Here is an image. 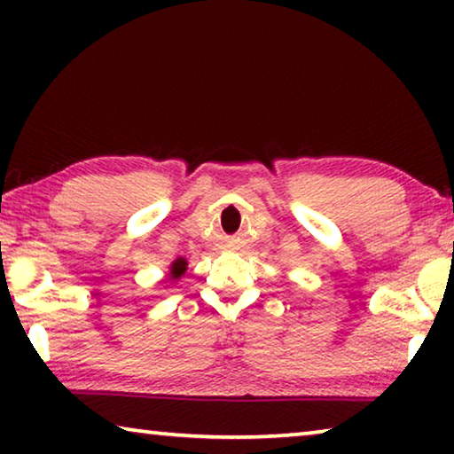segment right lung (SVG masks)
I'll return each instance as SVG.
<instances>
[{
    "instance_id": "obj_1",
    "label": "right lung",
    "mask_w": 454,
    "mask_h": 454,
    "mask_svg": "<svg viewBox=\"0 0 454 454\" xmlns=\"http://www.w3.org/2000/svg\"><path fill=\"white\" fill-rule=\"evenodd\" d=\"M185 269H188V262H185V258H177L173 260L171 264V270H169V278L171 281H176V278H179L185 272Z\"/></svg>"
}]
</instances>
